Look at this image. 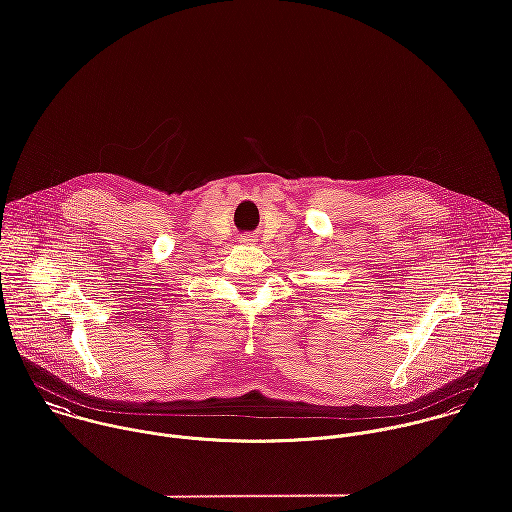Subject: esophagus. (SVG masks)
<instances>
[{"label": "esophagus", "instance_id": "esophagus-1", "mask_svg": "<svg viewBox=\"0 0 512 512\" xmlns=\"http://www.w3.org/2000/svg\"><path fill=\"white\" fill-rule=\"evenodd\" d=\"M255 241H257V239H255L253 235H243V237H241V243H245V245H253Z\"/></svg>", "mask_w": 512, "mask_h": 512}]
</instances>
